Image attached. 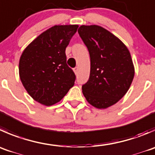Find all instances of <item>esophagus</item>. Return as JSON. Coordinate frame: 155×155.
Instances as JSON below:
<instances>
[{"instance_id":"34e87169","label":"esophagus","mask_w":155,"mask_h":155,"mask_svg":"<svg viewBox=\"0 0 155 155\" xmlns=\"http://www.w3.org/2000/svg\"><path fill=\"white\" fill-rule=\"evenodd\" d=\"M73 71H74V73H76V74H77L78 71H79V69H78V67H75V68L73 69Z\"/></svg>"}]
</instances>
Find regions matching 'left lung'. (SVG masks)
Masks as SVG:
<instances>
[{"mask_svg":"<svg viewBox=\"0 0 155 155\" xmlns=\"http://www.w3.org/2000/svg\"><path fill=\"white\" fill-rule=\"evenodd\" d=\"M79 36L90 55L88 82L82 86L87 101L98 109L112 106L126 94L135 74L127 46L114 35L96 25H81Z\"/></svg>","mask_w":155,"mask_h":155,"instance_id":"1","label":"left lung"}]
</instances>
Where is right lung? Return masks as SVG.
<instances>
[{
  "label": "right lung",
  "mask_w": 155,
  "mask_h": 155,
  "mask_svg": "<svg viewBox=\"0 0 155 155\" xmlns=\"http://www.w3.org/2000/svg\"><path fill=\"white\" fill-rule=\"evenodd\" d=\"M78 27L54 25L38 36L21 55V82L29 95L41 104L58 103L74 85L76 75L67 64L65 51Z\"/></svg>",
  "instance_id": "obj_1"
}]
</instances>
